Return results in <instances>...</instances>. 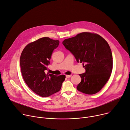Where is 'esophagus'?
<instances>
[{"mask_svg":"<svg viewBox=\"0 0 130 130\" xmlns=\"http://www.w3.org/2000/svg\"><path fill=\"white\" fill-rule=\"evenodd\" d=\"M72 76V75L71 74V75H66V77L67 78H70V77H71Z\"/></svg>","mask_w":130,"mask_h":130,"instance_id":"obj_1","label":"esophagus"}]
</instances>
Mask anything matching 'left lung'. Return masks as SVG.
<instances>
[{"label":"left lung","mask_w":130,"mask_h":130,"mask_svg":"<svg viewBox=\"0 0 130 130\" xmlns=\"http://www.w3.org/2000/svg\"><path fill=\"white\" fill-rule=\"evenodd\" d=\"M62 44L83 62L86 72L79 74L82 80L77 89L87 94L100 91L109 79L112 70V56L107 41L101 36L89 32L65 39Z\"/></svg>","instance_id":"left-lung-1"}]
</instances>
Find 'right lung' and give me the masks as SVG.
<instances>
[{
  "instance_id": "1",
  "label": "right lung",
  "mask_w": 130,
  "mask_h": 130,
  "mask_svg": "<svg viewBox=\"0 0 130 130\" xmlns=\"http://www.w3.org/2000/svg\"><path fill=\"white\" fill-rule=\"evenodd\" d=\"M59 44V40L42 38L29 43L21 55V72L25 82L32 91L42 97L58 92L66 78L64 75L45 73L52 54Z\"/></svg>"
}]
</instances>
